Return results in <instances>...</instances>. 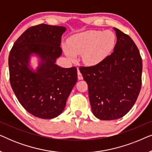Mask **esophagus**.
Listing matches in <instances>:
<instances>
[{
  "label": "esophagus",
  "instance_id": "obj_1",
  "mask_svg": "<svg viewBox=\"0 0 152 152\" xmlns=\"http://www.w3.org/2000/svg\"><path fill=\"white\" fill-rule=\"evenodd\" d=\"M77 77H78V80H83L82 75V73H81L80 70L79 69H77Z\"/></svg>",
  "mask_w": 152,
  "mask_h": 152
}]
</instances>
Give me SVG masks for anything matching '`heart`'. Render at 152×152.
<instances>
[{
    "label": "heart",
    "instance_id": "obj_1",
    "mask_svg": "<svg viewBox=\"0 0 152 152\" xmlns=\"http://www.w3.org/2000/svg\"><path fill=\"white\" fill-rule=\"evenodd\" d=\"M115 43V35L111 30H88L70 37L68 47L64 45V50L71 61L75 60V55H82L84 63L93 66L111 54Z\"/></svg>",
    "mask_w": 152,
    "mask_h": 152
}]
</instances>
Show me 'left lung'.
I'll use <instances>...</instances> for the list:
<instances>
[{"label": "left lung", "instance_id": "1", "mask_svg": "<svg viewBox=\"0 0 152 152\" xmlns=\"http://www.w3.org/2000/svg\"><path fill=\"white\" fill-rule=\"evenodd\" d=\"M117 41L111 55L80 70L88 86L91 109L102 120L119 119L136 102L142 85V58L129 35L114 28Z\"/></svg>", "mask_w": 152, "mask_h": 152}]
</instances>
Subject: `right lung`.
<instances>
[{"label": "right lung", "mask_w": 152, "mask_h": 152, "mask_svg": "<svg viewBox=\"0 0 152 152\" xmlns=\"http://www.w3.org/2000/svg\"><path fill=\"white\" fill-rule=\"evenodd\" d=\"M63 26L40 24L20 35L9 55L10 80L18 100L27 111L43 119L63 112L66 100L77 81L76 67L61 68L56 60L62 54ZM33 55L39 59L34 71L29 66Z\"/></svg>", "instance_id": "1"}]
</instances>
